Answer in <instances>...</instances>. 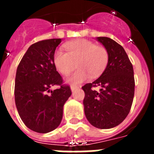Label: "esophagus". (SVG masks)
Returning <instances> with one entry per match:
<instances>
[{
    "label": "esophagus",
    "mask_w": 154,
    "mask_h": 154,
    "mask_svg": "<svg viewBox=\"0 0 154 154\" xmlns=\"http://www.w3.org/2000/svg\"><path fill=\"white\" fill-rule=\"evenodd\" d=\"M79 87V86H78V85H71V89H72V92H74V91L76 89H78Z\"/></svg>",
    "instance_id": "1"
}]
</instances>
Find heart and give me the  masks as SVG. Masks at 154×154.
Masks as SVG:
<instances>
[{"label": "heart", "instance_id": "1", "mask_svg": "<svg viewBox=\"0 0 154 154\" xmlns=\"http://www.w3.org/2000/svg\"><path fill=\"white\" fill-rule=\"evenodd\" d=\"M65 51L58 49L54 54V64L63 75H68L78 66L79 69L69 78L71 83H80L88 78L89 75L96 77L106 69L109 60L106 48L97 45L89 40L75 41L64 45Z\"/></svg>", "mask_w": 154, "mask_h": 154}]
</instances>
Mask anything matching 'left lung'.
<instances>
[{
	"label": "left lung",
	"instance_id": "left-lung-1",
	"mask_svg": "<svg viewBox=\"0 0 154 154\" xmlns=\"http://www.w3.org/2000/svg\"><path fill=\"white\" fill-rule=\"evenodd\" d=\"M97 40L109 54L107 67L99 79L82 87L85 92L84 110L87 119L95 127L110 129L127 116L133 103L135 80L133 68L124 48L107 37ZM100 86L99 91L92 89Z\"/></svg>",
	"mask_w": 154,
	"mask_h": 154
}]
</instances>
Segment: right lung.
Segmentation results:
<instances>
[{
	"label": "right lung",
	"mask_w": 154,
	"mask_h": 154,
	"mask_svg": "<svg viewBox=\"0 0 154 154\" xmlns=\"http://www.w3.org/2000/svg\"><path fill=\"white\" fill-rule=\"evenodd\" d=\"M61 42V38H52L31 45L17 66L16 107L25 126L37 133H48L59 126L63 106L72 95L70 86L64 84L53 60ZM54 85L60 88L51 91Z\"/></svg>",
	"instance_id": "right-lung-1"
}]
</instances>
